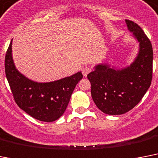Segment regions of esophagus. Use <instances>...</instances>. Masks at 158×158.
Masks as SVG:
<instances>
[{
    "label": "esophagus",
    "instance_id": "esophagus-1",
    "mask_svg": "<svg viewBox=\"0 0 158 158\" xmlns=\"http://www.w3.org/2000/svg\"><path fill=\"white\" fill-rule=\"evenodd\" d=\"M82 71H83V76L86 77L91 71H92V69H91V67H89V66H85V67H83V69H82Z\"/></svg>",
    "mask_w": 158,
    "mask_h": 158
}]
</instances>
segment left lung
Wrapping results in <instances>:
<instances>
[{
    "label": "left lung",
    "mask_w": 158,
    "mask_h": 158,
    "mask_svg": "<svg viewBox=\"0 0 158 158\" xmlns=\"http://www.w3.org/2000/svg\"><path fill=\"white\" fill-rule=\"evenodd\" d=\"M125 21L139 42L136 59L130 66L122 70L98 65L88 75L92 100L106 114H123L132 110L141 101L152 82V44L138 24L128 19Z\"/></svg>",
    "instance_id": "1"
}]
</instances>
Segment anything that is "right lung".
I'll return each instance as SVG.
<instances>
[{"label": "right lung", "instance_id": "right-lung-1", "mask_svg": "<svg viewBox=\"0 0 158 158\" xmlns=\"http://www.w3.org/2000/svg\"><path fill=\"white\" fill-rule=\"evenodd\" d=\"M6 75L13 97L20 109L34 118L53 122L65 112L81 72L50 83H35L18 71L12 59V40L5 57Z\"/></svg>", "mask_w": 158, "mask_h": 158}]
</instances>
